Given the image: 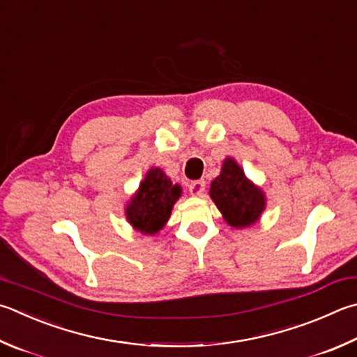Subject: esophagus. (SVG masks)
Returning a JSON list of instances; mask_svg holds the SVG:
<instances>
[{
    "mask_svg": "<svg viewBox=\"0 0 357 357\" xmlns=\"http://www.w3.org/2000/svg\"><path fill=\"white\" fill-rule=\"evenodd\" d=\"M206 189V183L204 179H197V181H192L189 184V190L193 197H201L204 193Z\"/></svg>",
    "mask_w": 357,
    "mask_h": 357,
    "instance_id": "34e87169",
    "label": "esophagus"
}]
</instances>
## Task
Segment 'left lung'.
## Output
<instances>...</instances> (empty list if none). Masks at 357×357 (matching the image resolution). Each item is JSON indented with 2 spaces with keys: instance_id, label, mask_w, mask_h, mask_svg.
I'll use <instances>...</instances> for the list:
<instances>
[{
  "instance_id": "8db88e82",
  "label": "left lung",
  "mask_w": 357,
  "mask_h": 357,
  "mask_svg": "<svg viewBox=\"0 0 357 357\" xmlns=\"http://www.w3.org/2000/svg\"><path fill=\"white\" fill-rule=\"evenodd\" d=\"M209 193L226 222L234 228L252 225L265 209L264 193L245 178L234 159L223 162L222 173L212 181Z\"/></svg>"
}]
</instances>
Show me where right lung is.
I'll return each mask as SVG.
<instances>
[{
  "label": "right lung",
  "instance_id": "1",
  "mask_svg": "<svg viewBox=\"0 0 357 357\" xmlns=\"http://www.w3.org/2000/svg\"><path fill=\"white\" fill-rule=\"evenodd\" d=\"M179 195L178 184H172L170 178L159 168H151L144 183H140L137 195L128 204V222L144 234H154L164 228Z\"/></svg>",
  "mask_w": 357,
  "mask_h": 357
}]
</instances>
